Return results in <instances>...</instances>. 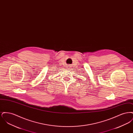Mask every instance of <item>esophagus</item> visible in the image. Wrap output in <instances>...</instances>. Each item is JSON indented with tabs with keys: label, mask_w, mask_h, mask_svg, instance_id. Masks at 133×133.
Returning <instances> with one entry per match:
<instances>
[{
	"label": "esophagus",
	"mask_w": 133,
	"mask_h": 133,
	"mask_svg": "<svg viewBox=\"0 0 133 133\" xmlns=\"http://www.w3.org/2000/svg\"><path fill=\"white\" fill-rule=\"evenodd\" d=\"M70 65H69V66H68V67H70Z\"/></svg>",
	"instance_id": "1"
}]
</instances>
